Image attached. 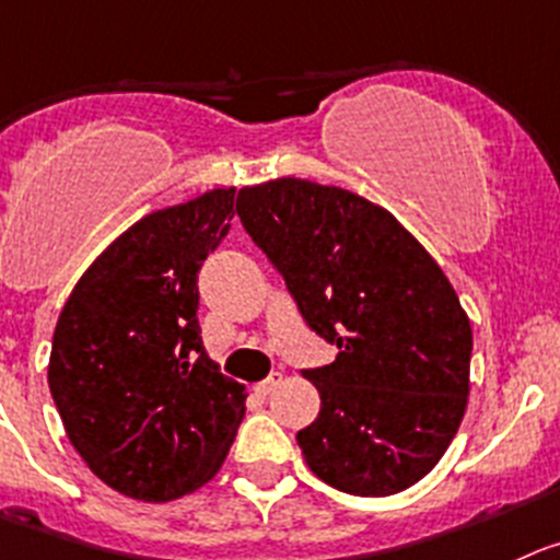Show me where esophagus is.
<instances>
[{
	"mask_svg": "<svg viewBox=\"0 0 560 560\" xmlns=\"http://www.w3.org/2000/svg\"><path fill=\"white\" fill-rule=\"evenodd\" d=\"M281 381H284V375H281V373L268 375V378L256 384V392H259V395H270V392H273V389H279Z\"/></svg>",
	"mask_w": 560,
	"mask_h": 560,
	"instance_id": "34e87169",
	"label": "esophagus"
}]
</instances>
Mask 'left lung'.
Instances as JSON below:
<instances>
[{
	"instance_id": "1",
	"label": "left lung",
	"mask_w": 560,
	"mask_h": 560,
	"mask_svg": "<svg viewBox=\"0 0 560 560\" xmlns=\"http://www.w3.org/2000/svg\"><path fill=\"white\" fill-rule=\"evenodd\" d=\"M237 215L304 320L339 353L306 370L320 415L298 445L359 498L398 494L445 456L467 411L472 326L445 270L389 209L281 176L243 187Z\"/></svg>"
}]
</instances>
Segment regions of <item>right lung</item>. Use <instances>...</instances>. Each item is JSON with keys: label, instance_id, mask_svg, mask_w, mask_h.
Returning <instances> with one entry per match:
<instances>
[{"label": "right lung", "instance_id": "right-lung-1", "mask_svg": "<svg viewBox=\"0 0 560 560\" xmlns=\"http://www.w3.org/2000/svg\"><path fill=\"white\" fill-rule=\"evenodd\" d=\"M234 215V187L156 209L113 240L57 317L49 389L98 480L143 503L196 492L226 462L245 386L218 373L198 326V270Z\"/></svg>", "mask_w": 560, "mask_h": 560}]
</instances>
